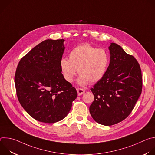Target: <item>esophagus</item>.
<instances>
[{"label": "esophagus", "instance_id": "1", "mask_svg": "<svg viewBox=\"0 0 155 155\" xmlns=\"http://www.w3.org/2000/svg\"><path fill=\"white\" fill-rule=\"evenodd\" d=\"M77 93H78V96L82 95V94L85 92L84 90L81 89V88H78V89H77Z\"/></svg>", "mask_w": 155, "mask_h": 155}]
</instances>
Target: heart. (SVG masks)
<instances>
[{
	"label": "heart",
	"instance_id": "b5f03b06",
	"mask_svg": "<svg viewBox=\"0 0 155 155\" xmlns=\"http://www.w3.org/2000/svg\"><path fill=\"white\" fill-rule=\"evenodd\" d=\"M108 53L102 48H96L88 43L75 47L69 54V59L62 58L60 68L65 80L72 83L77 74V81L81 85L97 83L105 75L109 65Z\"/></svg>",
	"mask_w": 155,
	"mask_h": 155
}]
</instances>
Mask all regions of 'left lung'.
Segmentation results:
<instances>
[{
  "label": "left lung",
  "instance_id": "obj_1",
  "mask_svg": "<svg viewBox=\"0 0 155 155\" xmlns=\"http://www.w3.org/2000/svg\"><path fill=\"white\" fill-rule=\"evenodd\" d=\"M110 64L104 77L91 89L94 99L90 112L95 121L112 126L126 118L142 90L139 64L115 43L108 47Z\"/></svg>",
  "mask_w": 155,
  "mask_h": 155
}]
</instances>
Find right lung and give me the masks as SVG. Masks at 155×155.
I'll list each match as a JSON object with an SVG mask.
<instances>
[{
  "instance_id": "right-lung-1",
  "label": "right lung",
  "mask_w": 155,
  "mask_h": 155,
  "mask_svg": "<svg viewBox=\"0 0 155 155\" xmlns=\"http://www.w3.org/2000/svg\"><path fill=\"white\" fill-rule=\"evenodd\" d=\"M64 39L40 43L20 60L15 75L18 101L35 120L54 123L69 113L77 97L75 88L65 80L60 61Z\"/></svg>"
}]
</instances>
